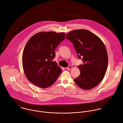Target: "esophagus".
<instances>
[{"instance_id": "obj_1", "label": "esophagus", "mask_w": 123, "mask_h": 123, "mask_svg": "<svg viewBox=\"0 0 123 123\" xmlns=\"http://www.w3.org/2000/svg\"><path fill=\"white\" fill-rule=\"evenodd\" d=\"M66 68L67 69H68V70H70V69H71V68H72V67L71 66H69L68 67H67V68Z\"/></svg>"}]
</instances>
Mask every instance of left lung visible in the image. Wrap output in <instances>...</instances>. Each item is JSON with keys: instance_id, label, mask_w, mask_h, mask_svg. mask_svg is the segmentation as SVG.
<instances>
[{"instance_id": "left-lung-1", "label": "left lung", "mask_w": 123, "mask_h": 123, "mask_svg": "<svg viewBox=\"0 0 123 123\" xmlns=\"http://www.w3.org/2000/svg\"><path fill=\"white\" fill-rule=\"evenodd\" d=\"M66 38L73 43L79 58L83 65L78 68L80 75L74 79L80 88L89 90L98 85L107 71L108 57L106 48L101 39L86 29H77L67 34Z\"/></svg>"}]
</instances>
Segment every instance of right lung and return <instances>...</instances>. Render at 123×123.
I'll list each match as a JSON object with an SVG mask.
<instances>
[{"mask_svg": "<svg viewBox=\"0 0 123 123\" xmlns=\"http://www.w3.org/2000/svg\"><path fill=\"white\" fill-rule=\"evenodd\" d=\"M65 33L40 32L31 37L24 48L22 63L28 80L41 88L55 83L62 69L56 62L55 50L65 38Z\"/></svg>", "mask_w": 123, "mask_h": 123, "instance_id": "1", "label": "right lung"}]
</instances>
